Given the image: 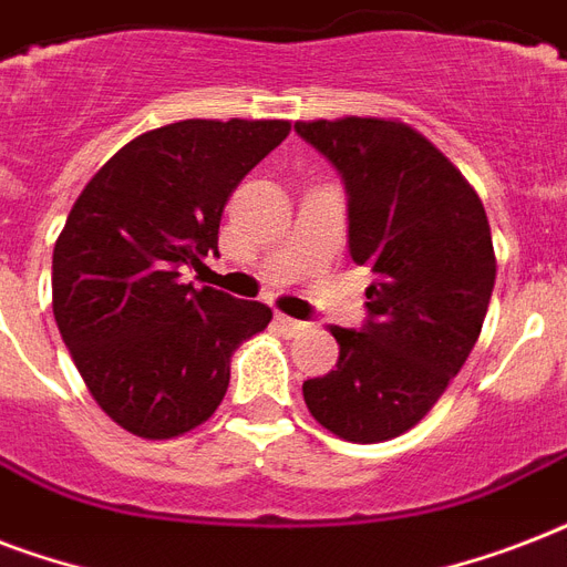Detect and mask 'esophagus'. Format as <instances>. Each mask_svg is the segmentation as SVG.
<instances>
[{
  "label": "esophagus",
  "instance_id": "obj_1",
  "mask_svg": "<svg viewBox=\"0 0 567 567\" xmlns=\"http://www.w3.org/2000/svg\"><path fill=\"white\" fill-rule=\"evenodd\" d=\"M274 323H276V329H279V332H282V336H288V338L300 336V332H306V329H309V323L288 318V315H276Z\"/></svg>",
  "mask_w": 567,
  "mask_h": 567
}]
</instances>
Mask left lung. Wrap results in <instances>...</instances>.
Listing matches in <instances>:
<instances>
[{"instance_id":"left-lung-1","label":"left lung","mask_w":567,"mask_h":567,"mask_svg":"<svg viewBox=\"0 0 567 567\" xmlns=\"http://www.w3.org/2000/svg\"><path fill=\"white\" fill-rule=\"evenodd\" d=\"M293 132L338 171L347 190V244L368 265L362 329L329 327L338 364L306 379L315 421L347 441L412 430L474 350L492 300L488 217L462 173L403 123L344 117Z\"/></svg>"}]
</instances>
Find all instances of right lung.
<instances>
[{
  "mask_svg": "<svg viewBox=\"0 0 567 567\" xmlns=\"http://www.w3.org/2000/svg\"><path fill=\"white\" fill-rule=\"evenodd\" d=\"M285 120H182L126 144L82 196L52 252L58 332L102 412L141 439L208 421L265 302L182 282L217 256L223 205L282 144Z\"/></svg>",
  "mask_w": 567,
  "mask_h": 567,
  "instance_id": "add662e5",
  "label": "right lung"
}]
</instances>
